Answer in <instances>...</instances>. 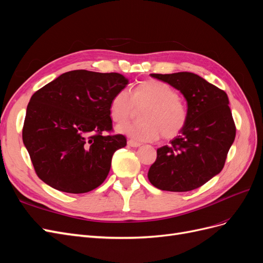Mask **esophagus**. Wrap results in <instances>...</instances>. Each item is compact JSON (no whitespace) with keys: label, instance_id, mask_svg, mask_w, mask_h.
<instances>
[{"label":"esophagus","instance_id":"esophagus-1","mask_svg":"<svg viewBox=\"0 0 263 263\" xmlns=\"http://www.w3.org/2000/svg\"><path fill=\"white\" fill-rule=\"evenodd\" d=\"M127 144H128V146L134 147V148H137V147H140V146H141L140 142H137V141H135V140H133V139H129L128 141H127Z\"/></svg>","mask_w":263,"mask_h":263}]
</instances>
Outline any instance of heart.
Returning a JSON list of instances; mask_svg holds the SVG:
<instances>
[{
	"label": "heart",
	"instance_id": "b5f03b06",
	"mask_svg": "<svg viewBox=\"0 0 263 263\" xmlns=\"http://www.w3.org/2000/svg\"><path fill=\"white\" fill-rule=\"evenodd\" d=\"M136 107H146L141 113L142 122L121 125L117 130L137 141L157 140L161 134L164 139H172L183 132L187 122V109L179 92L154 79L139 82L132 97L124 90L115 93L109 102L110 118L124 124L133 117Z\"/></svg>",
	"mask_w": 263,
	"mask_h": 263
}]
</instances>
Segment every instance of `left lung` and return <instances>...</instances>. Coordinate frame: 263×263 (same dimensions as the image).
I'll list each match as a JSON object with an SVG mask.
<instances>
[{
    "label": "left lung",
    "mask_w": 263,
    "mask_h": 263,
    "mask_svg": "<svg viewBox=\"0 0 263 263\" xmlns=\"http://www.w3.org/2000/svg\"><path fill=\"white\" fill-rule=\"evenodd\" d=\"M179 90L187 102V122L170 145L157 149L148 171L151 184L170 192H187L218 174L236 136L227 94L192 72L151 73Z\"/></svg>",
    "instance_id": "1"
}]
</instances>
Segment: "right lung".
<instances>
[{"label":"right lung","instance_id":"1","mask_svg":"<svg viewBox=\"0 0 263 263\" xmlns=\"http://www.w3.org/2000/svg\"><path fill=\"white\" fill-rule=\"evenodd\" d=\"M128 80L116 72L69 71L33 94L23 142L38 178L66 193H86L105 181L115 151L126 146L113 130L109 102Z\"/></svg>","mask_w":263,"mask_h":263}]
</instances>
